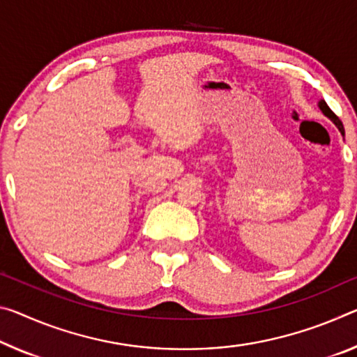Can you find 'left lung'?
Here are the masks:
<instances>
[{
	"mask_svg": "<svg viewBox=\"0 0 357 357\" xmlns=\"http://www.w3.org/2000/svg\"><path fill=\"white\" fill-rule=\"evenodd\" d=\"M319 109L322 111V112H324V116H327V117H329L331 119V121L333 122V123H335V126H337V128L338 130H340V133L342 135H344V128H343V123H342V121H340V119H338L335 114H333V112H332V109H331V107L329 106H327V103H326V101L324 100H321L319 101Z\"/></svg>",
	"mask_w": 357,
	"mask_h": 357,
	"instance_id": "1",
	"label": "left lung"
}]
</instances>
